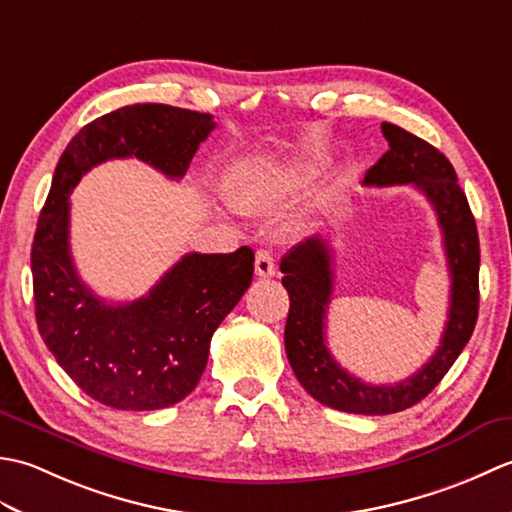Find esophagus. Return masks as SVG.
<instances>
[{
  "mask_svg": "<svg viewBox=\"0 0 512 512\" xmlns=\"http://www.w3.org/2000/svg\"><path fill=\"white\" fill-rule=\"evenodd\" d=\"M255 273L257 277H273L275 275V257L270 250H257L255 255Z\"/></svg>",
  "mask_w": 512,
  "mask_h": 512,
  "instance_id": "34e87169",
  "label": "esophagus"
}]
</instances>
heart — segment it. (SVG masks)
<instances>
[{"mask_svg":"<svg viewBox=\"0 0 512 512\" xmlns=\"http://www.w3.org/2000/svg\"><path fill=\"white\" fill-rule=\"evenodd\" d=\"M310 169L303 165H290L266 176L246 178L237 184L235 204L248 213H270L284 202L288 193L299 189L308 180Z\"/></svg>","mask_w":512,"mask_h":512,"instance_id":"b5f03b06","label":"heart"}]
</instances>
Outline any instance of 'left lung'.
Masks as SVG:
<instances>
[{
  "label": "left lung",
  "mask_w": 512,
  "mask_h": 512,
  "mask_svg": "<svg viewBox=\"0 0 512 512\" xmlns=\"http://www.w3.org/2000/svg\"><path fill=\"white\" fill-rule=\"evenodd\" d=\"M389 149L372 169L367 187L413 184L422 191L438 215L444 255L451 275L449 319L436 354L416 374L394 385H369L334 361L325 339V314L332 299L334 270L330 246L312 235L292 246L281 259V284L288 290L290 310L286 321V354L292 372L308 394L321 405L363 416H385L409 409L431 394L455 358L469 343L480 306V239L469 200L447 156L427 140L398 125L383 123Z\"/></svg>",
  "instance_id": "left-lung-1"
}]
</instances>
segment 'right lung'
Here are the masks:
<instances>
[{
    "instance_id": "add662e5",
    "label": "right lung",
    "mask_w": 512,
    "mask_h": 512,
    "mask_svg": "<svg viewBox=\"0 0 512 512\" xmlns=\"http://www.w3.org/2000/svg\"><path fill=\"white\" fill-rule=\"evenodd\" d=\"M213 116L138 103L85 125L59 158L32 242V290L43 343L76 385L112 409L154 411L187 398L209 361L211 336L253 281L255 253H189L147 297L105 303L70 255V193L92 167L138 158L171 180L187 173Z\"/></svg>"
}]
</instances>
